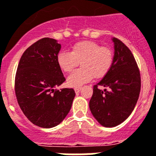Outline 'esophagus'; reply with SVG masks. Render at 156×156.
Masks as SVG:
<instances>
[{"instance_id":"obj_1","label":"esophagus","mask_w":156,"mask_h":156,"mask_svg":"<svg viewBox=\"0 0 156 156\" xmlns=\"http://www.w3.org/2000/svg\"><path fill=\"white\" fill-rule=\"evenodd\" d=\"M81 89H82V87H76V88H74V91H75V93H79Z\"/></svg>"}]
</instances>
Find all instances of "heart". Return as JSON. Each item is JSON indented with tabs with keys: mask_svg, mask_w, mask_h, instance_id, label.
<instances>
[{
	"mask_svg": "<svg viewBox=\"0 0 156 156\" xmlns=\"http://www.w3.org/2000/svg\"><path fill=\"white\" fill-rule=\"evenodd\" d=\"M56 60L65 73H71L81 63L82 68L67 78V85L76 87L93 78L100 79L106 76L113 65L114 52L112 48L101 47L97 42L82 41L73 44L70 52H59Z\"/></svg>",
	"mask_w": 156,
	"mask_h": 156,
	"instance_id": "obj_1",
	"label": "heart"
}]
</instances>
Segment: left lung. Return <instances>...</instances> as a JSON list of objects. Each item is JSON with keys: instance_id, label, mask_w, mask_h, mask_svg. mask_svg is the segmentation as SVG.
I'll return each instance as SVG.
<instances>
[{"instance_id": "8db88e82", "label": "left lung", "mask_w": 156, "mask_h": 156, "mask_svg": "<svg viewBox=\"0 0 156 156\" xmlns=\"http://www.w3.org/2000/svg\"><path fill=\"white\" fill-rule=\"evenodd\" d=\"M115 48L111 70L93 86L89 108L101 126L115 127L130 115L140 91V74L131 51L121 41L112 38ZM99 85L108 88L103 91Z\"/></svg>"}]
</instances>
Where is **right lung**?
<instances>
[{
    "instance_id": "1",
    "label": "right lung",
    "mask_w": 156,
    "mask_h": 156,
    "mask_svg": "<svg viewBox=\"0 0 156 156\" xmlns=\"http://www.w3.org/2000/svg\"><path fill=\"white\" fill-rule=\"evenodd\" d=\"M60 48L55 39H40L23 52L16 71L15 91L19 105L31 122L42 128L59 125L75 97L73 89H55L66 80L56 60Z\"/></svg>"
}]
</instances>
